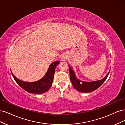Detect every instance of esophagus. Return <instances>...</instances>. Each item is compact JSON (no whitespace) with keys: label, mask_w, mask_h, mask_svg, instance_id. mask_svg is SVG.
I'll list each match as a JSON object with an SVG mask.
<instances>
[{"label":"esophagus","mask_w":125,"mask_h":125,"mask_svg":"<svg viewBox=\"0 0 125 125\" xmlns=\"http://www.w3.org/2000/svg\"><path fill=\"white\" fill-rule=\"evenodd\" d=\"M61 60H62V61H64V59L63 58H62V59H61Z\"/></svg>","instance_id":"obj_1"}]
</instances>
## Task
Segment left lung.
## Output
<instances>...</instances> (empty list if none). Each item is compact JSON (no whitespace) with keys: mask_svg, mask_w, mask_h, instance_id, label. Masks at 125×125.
I'll list each match as a JSON object with an SVG mask.
<instances>
[{"mask_svg":"<svg viewBox=\"0 0 125 125\" xmlns=\"http://www.w3.org/2000/svg\"><path fill=\"white\" fill-rule=\"evenodd\" d=\"M68 66H69L70 69V79L73 86L78 91L86 92V93L93 91L99 88L102 85V83L105 82L110 72V71L105 77L100 80L93 82H83L80 81V80L76 78L74 72L72 70L71 67L69 65H68Z\"/></svg>","mask_w":125,"mask_h":125,"instance_id":"obj_1","label":"left lung"}]
</instances>
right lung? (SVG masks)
I'll list each match as a JSON object with an SVG mask.
<instances>
[{"instance_id":"right-lung-1","label":"right lung","mask_w":125,"mask_h":125,"mask_svg":"<svg viewBox=\"0 0 125 125\" xmlns=\"http://www.w3.org/2000/svg\"><path fill=\"white\" fill-rule=\"evenodd\" d=\"M59 63L60 62L58 61L51 64L45 76L38 81L33 83L21 81L16 78L13 73L11 72L15 82L24 90L31 94H42L49 90L52 84L55 68Z\"/></svg>"}]
</instances>
